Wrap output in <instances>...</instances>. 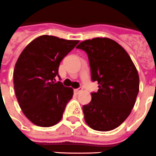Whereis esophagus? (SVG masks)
Instances as JSON below:
<instances>
[{
	"mask_svg": "<svg viewBox=\"0 0 156 156\" xmlns=\"http://www.w3.org/2000/svg\"><path fill=\"white\" fill-rule=\"evenodd\" d=\"M81 90H82V88H77V89H75V90H74V91H75L76 94H78L79 92H80Z\"/></svg>",
	"mask_w": 156,
	"mask_h": 156,
	"instance_id": "obj_1",
	"label": "esophagus"
}]
</instances>
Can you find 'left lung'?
<instances>
[{
	"instance_id": "1",
	"label": "left lung",
	"mask_w": 156,
	"mask_h": 156,
	"mask_svg": "<svg viewBox=\"0 0 156 156\" xmlns=\"http://www.w3.org/2000/svg\"><path fill=\"white\" fill-rule=\"evenodd\" d=\"M87 52L91 80L98 82V92L83 106L85 121L94 130L110 131L129 117L140 90V78L129 54L108 37L82 41L76 47Z\"/></svg>"
}]
</instances>
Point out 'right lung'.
<instances>
[{
	"label": "right lung",
	"mask_w": 156,
	"mask_h": 156,
	"mask_svg": "<svg viewBox=\"0 0 156 156\" xmlns=\"http://www.w3.org/2000/svg\"><path fill=\"white\" fill-rule=\"evenodd\" d=\"M78 43L42 35L28 44L17 58L14 90L24 115L35 125L51 127L62 119L73 89L55 82V77L59 63Z\"/></svg>",
	"instance_id": "right-lung-1"
}]
</instances>
